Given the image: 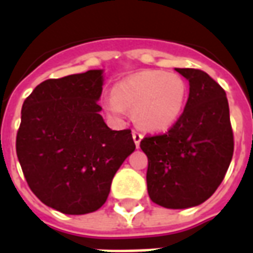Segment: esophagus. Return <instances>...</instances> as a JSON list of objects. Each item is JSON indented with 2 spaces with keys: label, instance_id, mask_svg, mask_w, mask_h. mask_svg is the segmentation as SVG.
<instances>
[{
  "label": "esophagus",
  "instance_id": "34e87169",
  "mask_svg": "<svg viewBox=\"0 0 253 253\" xmlns=\"http://www.w3.org/2000/svg\"><path fill=\"white\" fill-rule=\"evenodd\" d=\"M132 139H134L135 146L139 148V143H141V141H142V134H139L138 131H132Z\"/></svg>",
  "mask_w": 253,
  "mask_h": 253
}]
</instances>
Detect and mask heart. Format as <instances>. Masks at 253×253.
I'll return each instance as SVG.
<instances>
[{"mask_svg": "<svg viewBox=\"0 0 253 253\" xmlns=\"http://www.w3.org/2000/svg\"><path fill=\"white\" fill-rule=\"evenodd\" d=\"M188 88L177 73L143 69L122 78L111 89V97L103 101L114 118L131 111L134 123L149 132H164L180 119Z\"/></svg>", "mask_w": 253, "mask_h": 253, "instance_id": "heart-1", "label": "heart"}]
</instances>
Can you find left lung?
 <instances>
[{"instance_id":"obj_1","label":"left lung","mask_w":253,"mask_h":253,"mask_svg":"<svg viewBox=\"0 0 253 253\" xmlns=\"http://www.w3.org/2000/svg\"><path fill=\"white\" fill-rule=\"evenodd\" d=\"M190 84L180 119L163 135L146 137L148 192L167 209L201 205L222 183L233 157V131L226 93L207 73L175 69Z\"/></svg>"}]
</instances>
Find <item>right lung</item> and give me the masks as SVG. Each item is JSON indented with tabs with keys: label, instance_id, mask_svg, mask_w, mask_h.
I'll use <instances>...</instances> for the list:
<instances>
[{
	"label": "right lung",
	"instance_id": "obj_1",
	"mask_svg": "<svg viewBox=\"0 0 253 253\" xmlns=\"http://www.w3.org/2000/svg\"><path fill=\"white\" fill-rule=\"evenodd\" d=\"M103 84L101 69L46 80L21 108L16 152L25 180L63 214L99 210L116 170L135 150L131 130H111L100 115Z\"/></svg>",
	"mask_w": 253,
	"mask_h": 253
}]
</instances>
